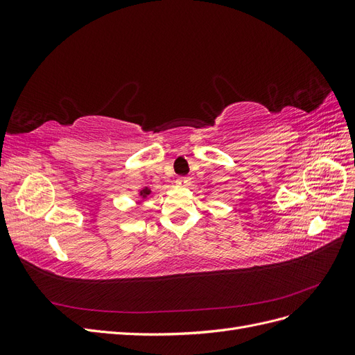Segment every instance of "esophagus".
Instances as JSON below:
<instances>
[{"label":"esophagus","instance_id":"esophagus-1","mask_svg":"<svg viewBox=\"0 0 355 355\" xmlns=\"http://www.w3.org/2000/svg\"><path fill=\"white\" fill-rule=\"evenodd\" d=\"M189 182H191V179L187 178V176H179V178L176 179V184H178L179 187H188Z\"/></svg>","mask_w":355,"mask_h":355}]
</instances>
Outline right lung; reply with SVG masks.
<instances>
[{
	"label": "right lung",
	"instance_id": "obj_1",
	"mask_svg": "<svg viewBox=\"0 0 355 355\" xmlns=\"http://www.w3.org/2000/svg\"><path fill=\"white\" fill-rule=\"evenodd\" d=\"M149 192H151V191H149L148 188H145V189H142V191H141V196H144V197H145V196H148V194H149Z\"/></svg>",
	"mask_w": 355,
	"mask_h": 355
}]
</instances>
